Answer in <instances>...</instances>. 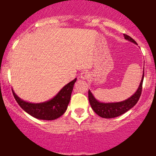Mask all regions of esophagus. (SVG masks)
Here are the masks:
<instances>
[{
  "mask_svg": "<svg viewBox=\"0 0 156 156\" xmlns=\"http://www.w3.org/2000/svg\"><path fill=\"white\" fill-rule=\"evenodd\" d=\"M90 76V74L87 73V72H83V73H81V75H80V78H82L83 80H86L89 78Z\"/></svg>",
  "mask_w": 156,
  "mask_h": 156,
  "instance_id": "1",
  "label": "esophagus"
}]
</instances>
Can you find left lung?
<instances>
[{
	"label": "left lung",
	"instance_id": "8db88e82",
	"mask_svg": "<svg viewBox=\"0 0 156 156\" xmlns=\"http://www.w3.org/2000/svg\"><path fill=\"white\" fill-rule=\"evenodd\" d=\"M125 39L127 40L132 42L134 44H137V42L134 40L129 36L124 34ZM144 77V69L143 73V77H142L141 81H140V85H139L138 89L134 93L130 98L128 99H126L125 101H119V102H111V103H103L100 102L95 99L93 95L92 94L90 91H88V99H89L90 104L91 108H93V111H95L96 114L99 116V117L103 118H114L119 117V116L122 115V114H125L129 110L133 108L137 102L138 101L140 96L142 93V85H143V81Z\"/></svg>",
	"mask_w": 156,
	"mask_h": 156
}]
</instances>
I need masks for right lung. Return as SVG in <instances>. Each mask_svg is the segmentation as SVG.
Instances as JSON below:
<instances>
[{
    "mask_svg": "<svg viewBox=\"0 0 156 156\" xmlns=\"http://www.w3.org/2000/svg\"><path fill=\"white\" fill-rule=\"evenodd\" d=\"M77 78L63 87L61 90L51 100L42 103H30L19 97L12 90L15 99L25 112L32 117L43 120H54L61 117L66 111L71 98L74 83Z\"/></svg>",
    "mask_w": 156,
    "mask_h": 156,
    "instance_id": "obj_1",
    "label": "right lung"
}]
</instances>
